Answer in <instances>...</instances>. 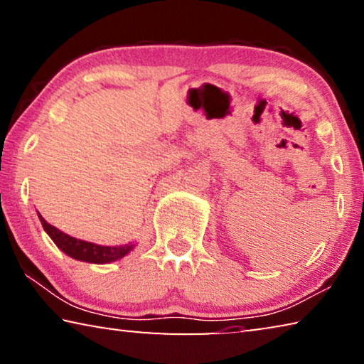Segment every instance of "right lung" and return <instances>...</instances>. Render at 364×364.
<instances>
[{
  "label": "right lung",
  "instance_id": "add662e5",
  "mask_svg": "<svg viewBox=\"0 0 364 364\" xmlns=\"http://www.w3.org/2000/svg\"><path fill=\"white\" fill-rule=\"evenodd\" d=\"M38 218L43 225V230L48 232V236L53 239V242L56 244L65 255L75 258V260H80V262L96 263V264L112 263L130 254V252L134 249V245H136L134 242L125 244V245H100L95 242L82 241V239L72 237L69 234L58 230L56 226L49 225L40 213H38Z\"/></svg>",
  "mask_w": 364,
  "mask_h": 364
}]
</instances>
